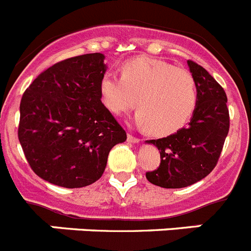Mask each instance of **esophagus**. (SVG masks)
Here are the masks:
<instances>
[{"instance_id": "esophagus-1", "label": "esophagus", "mask_w": 251, "mask_h": 251, "mask_svg": "<svg viewBox=\"0 0 251 251\" xmlns=\"http://www.w3.org/2000/svg\"><path fill=\"white\" fill-rule=\"evenodd\" d=\"M127 139L128 142H130V143H138L141 139L138 138V137H134L133 134H130V133H128V136H127Z\"/></svg>"}]
</instances>
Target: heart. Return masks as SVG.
I'll return each instance as SVG.
<instances>
[{"instance_id":"heart-1","label":"heart","mask_w":251,"mask_h":251,"mask_svg":"<svg viewBox=\"0 0 251 251\" xmlns=\"http://www.w3.org/2000/svg\"><path fill=\"white\" fill-rule=\"evenodd\" d=\"M121 76L106 73L100 97L109 112L121 115L137 99L136 122L154 136H170L183 128L197 105V86L191 73L153 57L130 59Z\"/></svg>"}]
</instances>
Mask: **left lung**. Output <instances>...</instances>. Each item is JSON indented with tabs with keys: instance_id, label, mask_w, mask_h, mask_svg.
I'll use <instances>...</instances> for the list:
<instances>
[{
	"instance_id": "1",
	"label": "left lung",
	"mask_w": 251,
	"mask_h": 251,
	"mask_svg": "<svg viewBox=\"0 0 251 251\" xmlns=\"http://www.w3.org/2000/svg\"><path fill=\"white\" fill-rule=\"evenodd\" d=\"M197 86V105L187 127L175 134L150 139L161 153V163L146 172L153 185L182 188L205 178L217 165L229 133L227 97L223 86L206 69L192 60L187 61Z\"/></svg>"
}]
</instances>
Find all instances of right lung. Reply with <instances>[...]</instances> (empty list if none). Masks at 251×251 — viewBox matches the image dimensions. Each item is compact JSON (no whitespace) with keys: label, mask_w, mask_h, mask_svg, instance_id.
I'll return each instance as SVG.
<instances>
[{"label":"right lung","mask_w":251,"mask_h":251,"mask_svg":"<svg viewBox=\"0 0 251 251\" xmlns=\"http://www.w3.org/2000/svg\"><path fill=\"white\" fill-rule=\"evenodd\" d=\"M104 55L84 54L44 70L20 103L19 141L31 170L66 188L98 181L127 133L101 103Z\"/></svg>","instance_id":"1"}]
</instances>
